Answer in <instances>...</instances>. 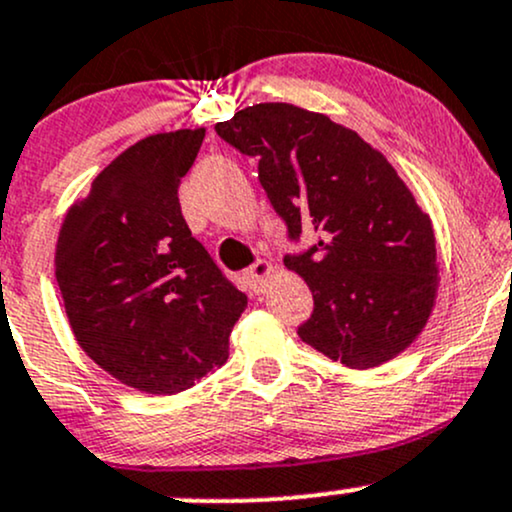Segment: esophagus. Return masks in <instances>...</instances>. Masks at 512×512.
Returning <instances> with one entry per match:
<instances>
[{
	"label": "esophagus",
	"instance_id": "obj_1",
	"mask_svg": "<svg viewBox=\"0 0 512 512\" xmlns=\"http://www.w3.org/2000/svg\"><path fill=\"white\" fill-rule=\"evenodd\" d=\"M269 277H272V265H269V262H265V260L255 262V265L245 269L247 284H250L255 291H265V284H267Z\"/></svg>",
	"mask_w": 512,
	"mask_h": 512
}]
</instances>
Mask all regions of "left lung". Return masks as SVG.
Listing matches in <instances>:
<instances>
[{"instance_id": "1", "label": "left lung", "mask_w": 512, "mask_h": 512, "mask_svg": "<svg viewBox=\"0 0 512 512\" xmlns=\"http://www.w3.org/2000/svg\"><path fill=\"white\" fill-rule=\"evenodd\" d=\"M216 133L257 157L291 240L318 233L284 257L313 294L299 338L350 369L401 355L428 323L440 267L430 216L391 162L352 128L279 101L247 106Z\"/></svg>"}]
</instances>
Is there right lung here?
I'll use <instances>...</instances> for the list:
<instances>
[{"instance_id": "1", "label": "right lung", "mask_w": 512, "mask_h": 512, "mask_svg": "<svg viewBox=\"0 0 512 512\" xmlns=\"http://www.w3.org/2000/svg\"><path fill=\"white\" fill-rule=\"evenodd\" d=\"M206 128L138 140L65 213L55 279L75 340L121 384L172 396L223 367L247 296L194 238L179 184Z\"/></svg>"}]
</instances>
